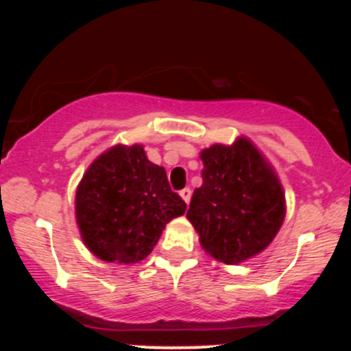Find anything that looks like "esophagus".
<instances>
[{"mask_svg":"<svg viewBox=\"0 0 351 351\" xmlns=\"http://www.w3.org/2000/svg\"><path fill=\"white\" fill-rule=\"evenodd\" d=\"M179 195H181L182 200H184L186 204L190 202V198H191V190H190V188H184V190H181V191H179Z\"/></svg>","mask_w":351,"mask_h":351,"instance_id":"esophagus-1","label":"esophagus"}]
</instances>
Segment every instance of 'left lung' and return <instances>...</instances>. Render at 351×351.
I'll use <instances>...</instances> for the list:
<instances>
[{"label": "left lung", "instance_id": "left-lung-1", "mask_svg": "<svg viewBox=\"0 0 351 351\" xmlns=\"http://www.w3.org/2000/svg\"><path fill=\"white\" fill-rule=\"evenodd\" d=\"M202 186L193 191L188 219L204 250L219 262L239 263L267 247L285 219V195L253 145L204 149Z\"/></svg>", "mask_w": 351, "mask_h": 351}]
</instances>
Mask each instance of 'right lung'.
Masks as SVG:
<instances>
[{"instance_id":"1","label":"right lung","mask_w":351,"mask_h":351,"mask_svg":"<svg viewBox=\"0 0 351 351\" xmlns=\"http://www.w3.org/2000/svg\"><path fill=\"white\" fill-rule=\"evenodd\" d=\"M186 204L172 191L163 167L147 160L142 145H116L84 173L75 213L84 243L105 262L135 263L156 246Z\"/></svg>"}]
</instances>
